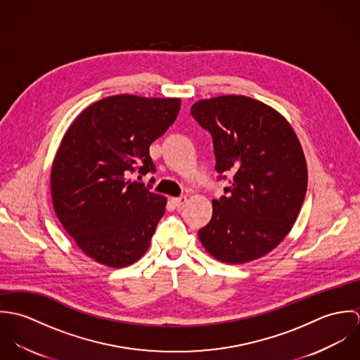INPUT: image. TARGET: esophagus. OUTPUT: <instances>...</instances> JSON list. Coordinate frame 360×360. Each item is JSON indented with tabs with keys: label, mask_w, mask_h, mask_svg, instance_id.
Returning a JSON list of instances; mask_svg holds the SVG:
<instances>
[{
	"label": "esophagus",
	"mask_w": 360,
	"mask_h": 360,
	"mask_svg": "<svg viewBox=\"0 0 360 360\" xmlns=\"http://www.w3.org/2000/svg\"><path fill=\"white\" fill-rule=\"evenodd\" d=\"M187 202V198L186 197H179V198H172V204L176 206V207H183Z\"/></svg>",
	"instance_id": "esophagus-1"
}]
</instances>
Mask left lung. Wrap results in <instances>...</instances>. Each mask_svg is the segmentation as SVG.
I'll list each match as a JSON object with an SVG mask.
<instances>
[{
  "label": "left lung",
  "mask_w": 360,
  "mask_h": 360,
  "mask_svg": "<svg viewBox=\"0 0 360 360\" xmlns=\"http://www.w3.org/2000/svg\"><path fill=\"white\" fill-rule=\"evenodd\" d=\"M213 139L219 179L233 174L198 231L206 252L224 263L264 257L290 233L304 204L308 167L291 124L276 109L245 96L191 106Z\"/></svg>",
  "instance_id": "1"
}]
</instances>
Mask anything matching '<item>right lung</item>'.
Returning a JSON list of instances; mask_svg holds the SVG:
<instances>
[{
  "instance_id": "1",
  "label": "right lung",
  "mask_w": 360,
  "mask_h": 360,
  "mask_svg": "<svg viewBox=\"0 0 360 360\" xmlns=\"http://www.w3.org/2000/svg\"><path fill=\"white\" fill-rule=\"evenodd\" d=\"M180 103L112 96L86 108L66 130L52 162V204L96 262L126 267L150 248L166 198L129 176L154 173L150 146L174 123Z\"/></svg>"
}]
</instances>
